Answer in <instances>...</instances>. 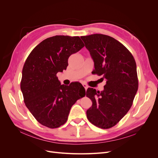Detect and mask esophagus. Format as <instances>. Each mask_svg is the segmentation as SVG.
Listing matches in <instances>:
<instances>
[{"label": "esophagus", "mask_w": 158, "mask_h": 158, "mask_svg": "<svg viewBox=\"0 0 158 158\" xmlns=\"http://www.w3.org/2000/svg\"><path fill=\"white\" fill-rule=\"evenodd\" d=\"M82 85H83V86H84V88H85V89L86 90L87 89H88V85L85 84H82Z\"/></svg>", "instance_id": "34e87169"}]
</instances>
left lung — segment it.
<instances>
[{
    "mask_svg": "<svg viewBox=\"0 0 158 158\" xmlns=\"http://www.w3.org/2000/svg\"><path fill=\"white\" fill-rule=\"evenodd\" d=\"M94 62V74L106 81L102 92L88 88L86 96L92 106L87 118L99 128H111L131 109L138 88L136 64L126 47L113 37L103 34L82 36Z\"/></svg>",
    "mask_w": 158,
    "mask_h": 158,
    "instance_id": "1",
    "label": "left lung"
}]
</instances>
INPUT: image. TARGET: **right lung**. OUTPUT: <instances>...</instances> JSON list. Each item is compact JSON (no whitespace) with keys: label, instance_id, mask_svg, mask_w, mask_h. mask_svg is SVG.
Segmentation results:
<instances>
[{"label":"right lung","instance_id":"add662e5","mask_svg":"<svg viewBox=\"0 0 158 158\" xmlns=\"http://www.w3.org/2000/svg\"><path fill=\"white\" fill-rule=\"evenodd\" d=\"M84 47L78 36L55 35L41 41L27 56L20 88L26 107L42 125H64L72 106L85 92L80 83L61 85L56 76L66 69L69 56Z\"/></svg>","mask_w":158,"mask_h":158}]
</instances>
